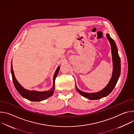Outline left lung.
Wrapping results in <instances>:
<instances>
[{"instance_id":"1","label":"left lung","mask_w":134,"mask_h":134,"mask_svg":"<svg viewBox=\"0 0 134 134\" xmlns=\"http://www.w3.org/2000/svg\"><path fill=\"white\" fill-rule=\"evenodd\" d=\"M106 36L109 42L110 43L113 62L112 75L109 83L103 90L95 93H86L82 92L79 90L76 83V88L78 92L84 97L91 100L98 99L106 97L109 95L113 91L120 75L121 61L120 57L118 54V51L116 44L109 34H107Z\"/></svg>"}]
</instances>
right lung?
Masks as SVG:
<instances>
[{
	"instance_id": "1",
	"label": "right lung",
	"mask_w": 134,
	"mask_h": 134,
	"mask_svg": "<svg viewBox=\"0 0 134 134\" xmlns=\"http://www.w3.org/2000/svg\"><path fill=\"white\" fill-rule=\"evenodd\" d=\"M60 69V66H58L56 70L55 73L53 76V85L52 88L50 90L46 91L39 92L37 91H30L25 89L23 87H22L20 83L18 82L17 79L14 75V71L13 69V65H12V61L11 63V73L12 76L13 81L15 87L17 91L24 98H26L29 100L34 101V102H39L43 100L51 97L54 93V91L55 90V80L58 75V72Z\"/></svg>"
}]
</instances>
